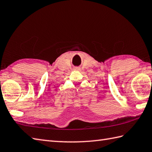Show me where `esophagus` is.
<instances>
[{
    "instance_id": "1",
    "label": "esophagus",
    "mask_w": 152,
    "mask_h": 152,
    "mask_svg": "<svg viewBox=\"0 0 152 152\" xmlns=\"http://www.w3.org/2000/svg\"><path fill=\"white\" fill-rule=\"evenodd\" d=\"M76 69V70H79V68H77H77H76V69Z\"/></svg>"
}]
</instances>
